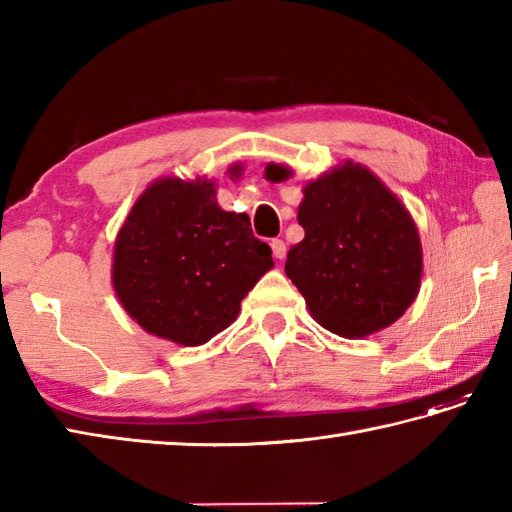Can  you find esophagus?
<instances>
[{"instance_id": "1", "label": "esophagus", "mask_w": 512, "mask_h": 512, "mask_svg": "<svg viewBox=\"0 0 512 512\" xmlns=\"http://www.w3.org/2000/svg\"><path fill=\"white\" fill-rule=\"evenodd\" d=\"M270 246H273V255H275V259H284L286 257V242L284 239H273V242H270Z\"/></svg>"}]
</instances>
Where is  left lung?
<instances>
[{
  "mask_svg": "<svg viewBox=\"0 0 512 512\" xmlns=\"http://www.w3.org/2000/svg\"><path fill=\"white\" fill-rule=\"evenodd\" d=\"M284 178V167L268 169ZM286 275L325 330L361 339L402 317L418 295L422 246L402 202L361 165L306 184Z\"/></svg>",
  "mask_w": 512,
  "mask_h": 512,
  "instance_id": "8db88e82",
  "label": "left lung"
}]
</instances>
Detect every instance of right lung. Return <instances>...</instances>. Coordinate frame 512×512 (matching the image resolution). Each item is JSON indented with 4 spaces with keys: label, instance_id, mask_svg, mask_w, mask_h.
I'll list each match as a JSON object with an SVG mask.
<instances>
[{
    "label": "right lung",
    "instance_id": "add662e5",
    "mask_svg": "<svg viewBox=\"0 0 512 512\" xmlns=\"http://www.w3.org/2000/svg\"><path fill=\"white\" fill-rule=\"evenodd\" d=\"M270 255L246 213L217 206L213 182L165 178L118 231L114 290L149 334L202 345L237 319L248 290L273 268Z\"/></svg>",
    "mask_w": 512,
    "mask_h": 512
}]
</instances>
